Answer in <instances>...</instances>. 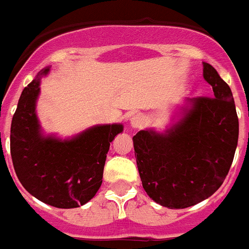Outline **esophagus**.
Instances as JSON below:
<instances>
[{
    "mask_svg": "<svg viewBox=\"0 0 249 249\" xmlns=\"http://www.w3.org/2000/svg\"><path fill=\"white\" fill-rule=\"evenodd\" d=\"M144 123H145L144 117H142L141 114L134 115V117L130 119V124L132 128H140V127H142V124H144Z\"/></svg>",
    "mask_w": 249,
    "mask_h": 249,
    "instance_id": "esophagus-1",
    "label": "esophagus"
}]
</instances>
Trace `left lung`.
<instances>
[{
  "label": "left lung",
  "mask_w": 249,
  "mask_h": 249,
  "mask_svg": "<svg viewBox=\"0 0 249 249\" xmlns=\"http://www.w3.org/2000/svg\"><path fill=\"white\" fill-rule=\"evenodd\" d=\"M203 77L213 97H194L182 117L163 134L139 131L135 157L145 192L168 208H186L211 196L231 167L239 135L234 97L208 63Z\"/></svg>",
  "instance_id": "obj_1"
}]
</instances>
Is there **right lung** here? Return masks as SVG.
Returning <instances> with one entry per match:
<instances>
[{"label":"right lung","mask_w":249,"mask_h":249,"mask_svg":"<svg viewBox=\"0 0 249 249\" xmlns=\"http://www.w3.org/2000/svg\"><path fill=\"white\" fill-rule=\"evenodd\" d=\"M42 69L21 92L11 122L10 152L14 170L29 194L56 208L86 204L103 182L110 142L122 124L93 126L71 139L45 136L36 114Z\"/></svg>","instance_id":"add662e5"}]
</instances>
